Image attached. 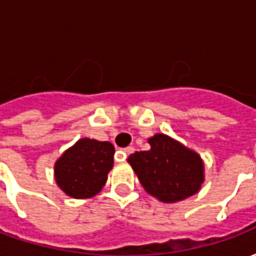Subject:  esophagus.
<instances>
[{
    "mask_svg": "<svg viewBox=\"0 0 256 256\" xmlns=\"http://www.w3.org/2000/svg\"><path fill=\"white\" fill-rule=\"evenodd\" d=\"M134 148L133 146H128V148H123V150H119V154H120V158H122V160H124L126 158H128L130 154H133Z\"/></svg>",
    "mask_w": 256,
    "mask_h": 256,
    "instance_id": "esophagus-1",
    "label": "esophagus"
}]
</instances>
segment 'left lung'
<instances>
[{"instance_id": "8db88e82", "label": "left lung", "mask_w": 256, "mask_h": 256, "mask_svg": "<svg viewBox=\"0 0 256 256\" xmlns=\"http://www.w3.org/2000/svg\"><path fill=\"white\" fill-rule=\"evenodd\" d=\"M148 142L150 150L128 159L146 192L163 203H176L200 190L204 164L198 154L166 134H155Z\"/></svg>"}]
</instances>
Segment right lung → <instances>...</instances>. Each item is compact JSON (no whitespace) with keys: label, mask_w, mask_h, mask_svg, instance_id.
Returning a JSON list of instances; mask_svg holds the SVG:
<instances>
[{"label":"right lung","mask_w":256,"mask_h":256,"mask_svg":"<svg viewBox=\"0 0 256 256\" xmlns=\"http://www.w3.org/2000/svg\"><path fill=\"white\" fill-rule=\"evenodd\" d=\"M115 148L108 141L80 138L54 163L58 188L74 198H90L106 185Z\"/></svg>","instance_id":"add662e5"}]
</instances>
